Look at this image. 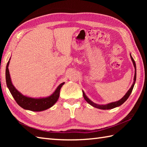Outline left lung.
<instances>
[{
	"label": "left lung",
	"mask_w": 147,
	"mask_h": 147,
	"mask_svg": "<svg viewBox=\"0 0 147 147\" xmlns=\"http://www.w3.org/2000/svg\"><path fill=\"white\" fill-rule=\"evenodd\" d=\"M130 57L131 58V60L133 61V65H134V67H135V76H134V82L133 83L132 86H131V88H129V90L127 91V92L126 93V95H124L123 98H122L121 100H119V101H117V102H112V103H110V104H106V105H98V104H95V103H93V102H92L87 97V96H86V95L85 94V93H84V92L83 91V97L84 98H85V100L89 104H90L91 105H92L93 107H96V108H98V109H102V110H106V109H114L115 107H118V106H120L122 104H123V103L125 102L126 100L128 98V97L129 96L130 94L132 92V90L133 89V87H134V85H135V82H136V64H135V61H134L133 58L132 57L131 55H130Z\"/></svg>",
	"instance_id": "obj_1"
}]
</instances>
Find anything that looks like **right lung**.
I'll list each match as a JSON object with an SVG mask.
<instances>
[{
	"label": "right lung",
	"instance_id": "add662e5",
	"mask_svg": "<svg viewBox=\"0 0 147 147\" xmlns=\"http://www.w3.org/2000/svg\"><path fill=\"white\" fill-rule=\"evenodd\" d=\"M9 64V61L7 62L5 69L6 84H7V86L11 93V95L13 96L16 102H17V104L20 107L23 108L24 109H26V110L38 112L45 111L46 109L51 107L52 106L55 104V103L57 101L59 97L60 90L64 83H62L61 85H59L57 89L55 90V92L53 93V94L48 96V97L40 98L28 97V96H24L20 92H19L12 84L8 69Z\"/></svg>",
	"mask_w": 147,
	"mask_h": 147
}]
</instances>
